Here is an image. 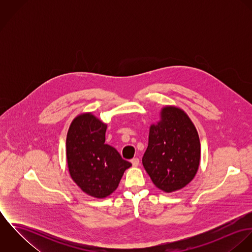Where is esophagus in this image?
I'll list each match as a JSON object with an SVG mask.
<instances>
[{"label": "esophagus", "mask_w": 252, "mask_h": 252, "mask_svg": "<svg viewBox=\"0 0 252 252\" xmlns=\"http://www.w3.org/2000/svg\"><path fill=\"white\" fill-rule=\"evenodd\" d=\"M131 163L133 164L134 167H137V166L140 164V160H139V158H133V159L131 160Z\"/></svg>", "instance_id": "esophagus-1"}]
</instances>
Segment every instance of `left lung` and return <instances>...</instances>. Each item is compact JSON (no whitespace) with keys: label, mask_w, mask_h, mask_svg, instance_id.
Instances as JSON below:
<instances>
[{"label":"left lung","mask_w":252,"mask_h":252,"mask_svg":"<svg viewBox=\"0 0 252 252\" xmlns=\"http://www.w3.org/2000/svg\"><path fill=\"white\" fill-rule=\"evenodd\" d=\"M200 157L198 132L188 115L176 107L162 108L161 120L150 126L143 157L155 186L167 193L183 188L194 179Z\"/></svg>","instance_id":"8db88e82"}]
</instances>
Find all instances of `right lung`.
<instances>
[{
  "mask_svg": "<svg viewBox=\"0 0 252 252\" xmlns=\"http://www.w3.org/2000/svg\"><path fill=\"white\" fill-rule=\"evenodd\" d=\"M106 131L107 124L90 112L83 113L72 120L66 141L71 178L83 192L99 199L110 195L132 166L105 144Z\"/></svg>",
  "mask_w": 252,
  "mask_h": 252,
  "instance_id": "1",
  "label": "right lung"
}]
</instances>
